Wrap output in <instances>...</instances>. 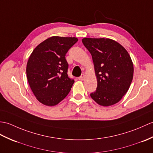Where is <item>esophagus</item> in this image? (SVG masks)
Wrapping results in <instances>:
<instances>
[{
	"label": "esophagus",
	"instance_id": "obj_1",
	"mask_svg": "<svg viewBox=\"0 0 153 153\" xmlns=\"http://www.w3.org/2000/svg\"><path fill=\"white\" fill-rule=\"evenodd\" d=\"M84 79H85V75H84V74H82V75H81V76L79 77V79L81 80V81H83Z\"/></svg>",
	"mask_w": 153,
	"mask_h": 153
}]
</instances>
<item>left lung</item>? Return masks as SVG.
I'll use <instances>...</instances> for the list:
<instances>
[{
  "instance_id": "1",
  "label": "left lung",
  "mask_w": 153,
  "mask_h": 153,
  "mask_svg": "<svg viewBox=\"0 0 153 153\" xmlns=\"http://www.w3.org/2000/svg\"><path fill=\"white\" fill-rule=\"evenodd\" d=\"M91 53L97 79V91L91 94L98 104L107 107L121 100L132 83V60L126 49L109 38H84Z\"/></svg>"
}]
</instances>
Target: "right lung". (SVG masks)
<instances>
[{
    "instance_id": "1",
    "label": "right lung",
    "mask_w": 153,
    "mask_h": 153,
    "mask_svg": "<svg viewBox=\"0 0 153 153\" xmlns=\"http://www.w3.org/2000/svg\"><path fill=\"white\" fill-rule=\"evenodd\" d=\"M78 39L52 36L38 45L27 64L28 84L37 100L48 106L57 105L71 90L74 80L68 76L65 55Z\"/></svg>"
}]
</instances>
